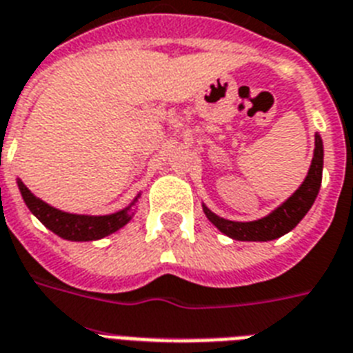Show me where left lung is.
Instances as JSON below:
<instances>
[{
    "label": "left lung",
    "mask_w": 353,
    "mask_h": 353,
    "mask_svg": "<svg viewBox=\"0 0 353 353\" xmlns=\"http://www.w3.org/2000/svg\"><path fill=\"white\" fill-rule=\"evenodd\" d=\"M321 179H323V139L319 134H316V148H314V159H312L308 176L303 181V185L292 194L288 199L276 210L268 214L266 217H261L257 221H228L223 217L216 216L214 212L208 210L203 205L205 216L212 225L217 226L225 236L237 239V241H272L277 237L285 236L292 228H296L297 223L306 216L310 210L317 194L321 188Z\"/></svg>",
    "instance_id": "obj_1"
}]
</instances>
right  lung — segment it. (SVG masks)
<instances>
[{"label":"right lung","mask_w":353,"mask_h":353,"mask_svg":"<svg viewBox=\"0 0 353 353\" xmlns=\"http://www.w3.org/2000/svg\"><path fill=\"white\" fill-rule=\"evenodd\" d=\"M19 192H21L23 201L27 203L28 210L63 239L68 241H96L105 236H110L116 230L123 228L132 219V205L137 201V196L130 206L123 210L110 214V216H79V214H68L54 208L36 197L27 186L23 185L21 179H18Z\"/></svg>","instance_id":"add662e5"}]
</instances>
